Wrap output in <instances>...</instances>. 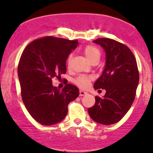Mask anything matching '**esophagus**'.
<instances>
[{
  "label": "esophagus",
  "mask_w": 153,
  "mask_h": 153,
  "mask_svg": "<svg viewBox=\"0 0 153 153\" xmlns=\"http://www.w3.org/2000/svg\"><path fill=\"white\" fill-rule=\"evenodd\" d=\"M87 93L85 92V91H80V96H85V94H86Z\"/></svg>",
  "instance_id": "obj_1"
}]
</instances>
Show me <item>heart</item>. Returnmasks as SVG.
<instances>
[{
    "instance_id": "b5f03b06",
    "label": "heart",
    "mask_w": 153,
    "mask_h": 153,
    "mask_svg": "<svg viewBox=\"0 0 153 153\" xmlns=\"http://www.w3.org/2000/svg\"><path fill=\"white\" fill-rule=\"evenodd\" d=\"M84 54L90 62L96 59H100V57H101V52L97 47L94 46V45H88L85 47L84 49ZM72 57H73V55L70 54L68 58V62H67L68 65H70V63H71ZM90 81L91 78L85 76V75H82V76L78 77L75 80V84H77L79 87L83 89L86 88Z\"/></svg>"
}]
</instances>
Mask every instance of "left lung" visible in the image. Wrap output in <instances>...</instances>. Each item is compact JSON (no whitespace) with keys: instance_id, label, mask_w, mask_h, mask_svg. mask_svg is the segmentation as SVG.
<instances>
[{"instance_id":"1","label":"left lung","mask_w":153,"mask_h":153,"mask_svg":"<svg viewBox=\"0 0 153 153\" xmlns=\"http://www.w3.org/2000/svg\"><path fill=\"white\" fill-rule=\"evenodd\" d=\"M93 42L99 45L106 54L102 74L94 88L105 89L103 98L96 96L94 106L88 109L96 122L110 125L119 122L131 108L139 84V72L134 54L126 45L108 38Z\"/></svg>"}]
</instances>
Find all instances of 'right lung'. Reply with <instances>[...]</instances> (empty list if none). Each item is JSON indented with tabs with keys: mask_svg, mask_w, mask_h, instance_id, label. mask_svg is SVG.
Masks as SVG:
<instances>
[{
	"mask_svg": "<svg viewBox=\"0 0 153 153\" xmlns=\"http://www.w3.org/2000/svg\"><path fill=\"white\" fill-rule=\"evenodd\" d=\"M78 45V40L47 36L31 42L21 56L18 76L23 102L31 117L42 125L62 121L69 103L79 96L75 85L67 84L59 90L52 85V80L66 73L67 59Z\"/></svg>",
	"mask_w": 153,
	"mask_h": 153,
	"instance_id": "right-lung-1",
	"label": "right lung"
}]
</instances>
